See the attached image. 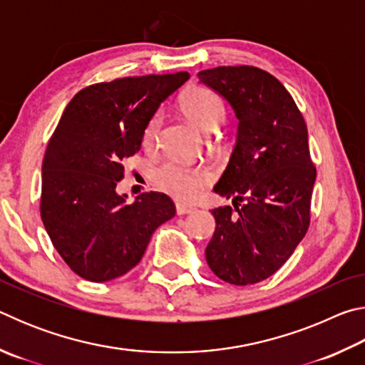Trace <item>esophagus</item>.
I'll return each mask as SVG.
<instances>
[{"label":"esophagus","mask_w":365,"mask_h":365,"mask_svg":"<svg viewBox=\"0 0 365 365\" xmlns=\"http://www.w3.org/2000/svg\"><path fill=\"white\" fill-rule=\"evenodd\" d=\"M175 211H177L178 215H183V214L193 212V207L188 206V205H183V202H177V205H175Z\"/></svg>","instance_id":"obj_1"}]
</instances>
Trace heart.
Returning <instances> with one entry per match:
<instances>
[{
	"label": "heart",
	"instance_id": "obj_1",
	"mask_svg": "<svg viewBox=\"0 0 365 365\" xmlns=\"http://www.w3.org/2000/svg\"><path fill=\"white\" fill-rule=\"evenodd\" d=\"M182 109L185 115L200 128L211 133L217 130L219 125L225 120L227 109L222 98L209 88L190 90L182 100ZM163 125V113L154 114L146 123L143 141L146 146L154 145ZM212 180V174L202 165H182L177 163H165L156 170V182L160 188L168 191L177 200L193 201L201 195L206 185Z\"/></svg>",
	"mask_w": 365,
	"mask_h": 365
}]
</instances>
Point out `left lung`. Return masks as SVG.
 Returning a JSON list of instances; mask_svg holds the SVG:
<instances>
[{"label": "left lung", "mask_w": 365, "mask_h": 365, "mask_svg": "<svg viewBox=\"0 0 365 365\" xmlns=\"http://www.w3.org/2000/svg\"><path fill=\"white\" fill-rule=\"evenodd\" d=\"M225 98L238 119L230 163L214 191L232 206L212 209L209 267L245 287L274 275L304 238L311 222L316 168L307 127L285 86L252 66H220L197 73Z\"/></svg>", "instance_id": "obj_1"}]
</instances>
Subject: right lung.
<instances>
[{
	"label": "right lung",
	"mask_w": 365,
	"mask_h": 365,
	"mask_svg": "<svg viewBox=\"0 0 365 365\" xmlns=\"http://www.w3.org/2000/svg\"><path fill=\"white\" fill-rule=\"evenodd\" d=\"M188 78L177 72L90 85L61 115L41 165L40 212L53 246L82 279L127 274L154 230L175 215L168 195L141 193L128 205L115 187L159 104Z\"/></svg>",
	"instance_id": "obj_1"
}]
</instances>
